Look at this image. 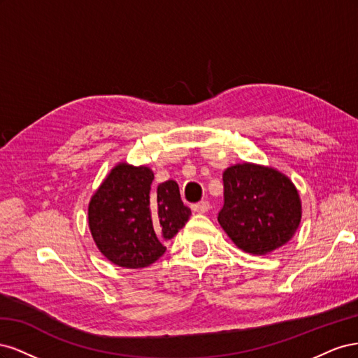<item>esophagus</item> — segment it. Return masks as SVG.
<instances>
[{"mask_svg": "<svg viewBox=\"0 0 358 358\" xmlns=\"http://www.w3.org/2000/svg\"><path fill=\"white\" fill-rule=\"evenodd\" d=\"M192 208V210L196 212V213H206L209 210V208H210V204H209V201H200V203H196V204H192L191 206Z\"/></svg>", "mask_w": 358, "mask_h": 358, "instance_id": "1", "label": "esophagus"}]
</instances>
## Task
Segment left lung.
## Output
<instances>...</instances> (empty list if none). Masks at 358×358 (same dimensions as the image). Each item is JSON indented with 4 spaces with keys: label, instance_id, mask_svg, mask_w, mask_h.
<instances>
[{
    "label": "left lung",
    "instance_id": "obj_1",
    "mask_svg": "<svg viewBox=\"0 0 358 358\" xmlns=\"http://www.w3.org/2000/svg\"><path fill=\"white\" fill-rule=\"evenodd\" d=\"M218 222L237 248L266 255L285 245L301 220L300 196L282 173L251 162L227 169Z\"/></svg>",
    "mask_w": 358,
    "mask_h": 358
}]
</instances>
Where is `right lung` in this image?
<instances>
[{
  "label": "right lung",
  "mask_w": 358,
  "mask_h": 358,
  "mask_svg": "<svg viewBox=\"0 0 358 358\" xmlns=\"http://www.w3.org/2000/svg\"><path fill=\"white\" fill-rule=\"evenodd\" d=\"M152 180L149 167L119 162L91 197L92 239L116 266L142 268L155 263L166 252L164 243L189 220L178 183L167 180L152 188Z\"/></svg>",
  "instance_id": "add662e5"
}]
</instances>
